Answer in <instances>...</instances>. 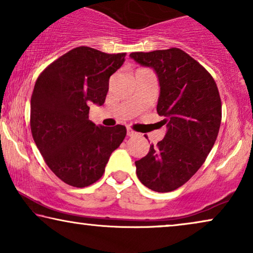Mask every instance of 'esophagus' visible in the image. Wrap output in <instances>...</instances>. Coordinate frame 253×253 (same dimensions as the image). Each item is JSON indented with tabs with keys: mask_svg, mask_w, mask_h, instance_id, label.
<instances>
[{
	"mask_svg": "<svg viewBox=\"0 0 253 253\" xmlns=\"http://www.w3.org/2000/svg\"><path fill=\"white\" fill-rule=\"evenodd\" d=\"M126 134H127V136H129V137H132V136H136V132H134V131L132 130V129H131V127H126Z\"/></svg>",
	"mask_w": 253,
	"mask_h": 253,
	"instance_id": "esophagus-1",
	"label": "esophagus"
}]
</instances>
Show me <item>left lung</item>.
I'll return each mask as SVG.
<instances>
[{
	"label": "left lung",
	"mask_w": 253,
	"mask_h": 253,
	"mask_svg": "<svg viewBox=\"0 0 253 253\" xmlns=\"http://www.w3.org/2000/svg\"><path fill=\"white\" fill-rule=\"evenodd\" d=\"M130 57L157 74V112L167 126L164 139L134 162L137 176L153 191H174L196 174L215 143L221 124L217 86L203 65L178 48Z\"/></svg>",
	"instance_id": "left-lung-1"
}]
</instances>
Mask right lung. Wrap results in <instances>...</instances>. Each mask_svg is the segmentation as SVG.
Returning a JSON list of instances; mask_svg holds the SVG:
<instances>
[{"mask_svg":"<svg viewBox=\"0 0 253 253\" xmlns=\"http://www.w3.org/2000/svg\"><path fill=\"white\" fill-rule=\"evenodd\" d=\"M126 53L106 54L77 47L48 65L31 98V131L50 170L64 183L84 188L105 172L110 154L126 134L124 126H96L89 105L102 106L109 78Z\"/></svg>","mask_w":253,"mask_h":253,"instance_id":"obj_1","label":"right lung"}]
</instances>
